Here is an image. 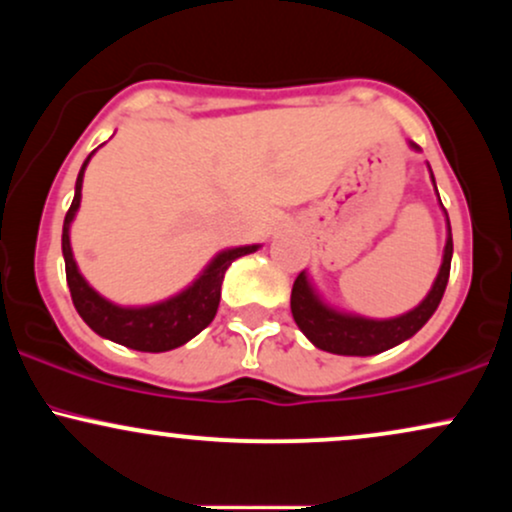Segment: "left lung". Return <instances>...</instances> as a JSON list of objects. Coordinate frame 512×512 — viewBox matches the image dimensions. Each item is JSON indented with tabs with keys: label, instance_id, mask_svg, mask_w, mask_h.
<instances>
[{
	"label": "left lung",
	"instance_id": "obj_1",
	"mask_svg": "<svg viewBox=\"0 0 512 512\" xmlns=\"http://www.w3.org/2000/svg\"><path fill=\"white\" fill-rule=\"evenodd\" d=\"M450 260L452 233L448 221V243H445V255L443 264H440V272L436 276V284H433L428 296L416 305L414 310H409V313L399 317H392V320H368V317L337 313V310L317 298L308 276L301 272L296 276V281H293L291 291L293 320L301 327L305 337L322 351H330V354L339 356L380 354V351L392 349V346L402 344L404 339L414 337V334L426 325L428 317L436 313L440 298H443L445 293V286H448Z\"/></svg>",
	"mask_w": 512,
	"mask_h": 512
}]
</instances>
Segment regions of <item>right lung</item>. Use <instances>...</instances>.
Listing matches in <instances>:
<instances>
[{
	"instance_id": "1",
	"label": "right lung",
	"mask_w": 512,
	"mask_h": 512,
	"mask_svg": "<svg viewBox=\"0 0 512 512\" xmlns=\"http://www.w3.org/2000/svg\"><path fill=\"white\" fill-rule=\"evenodd\" d=\"M88 161H91V156L86 158L84 166L79 170L72 207H69L67 216H64L62 228L64 269H67V284L76 313L81 315V320L96 334L110 339V342L129 346L134 351L161 354V351L178 349V346L190 342L192 337H197L214 320L221 301L223 274L231 267V262H236L243 255H250L260 245H243V248L219 252L195 284L187 286L178 296L168 298L163 303L146 305V308H120V305L105 301L103 296H98L86 284L84 276L79 274L72 255V245H69V226H72L76 209H79L81 182H84V170Z\"/></svg>"
}]
</instances>
